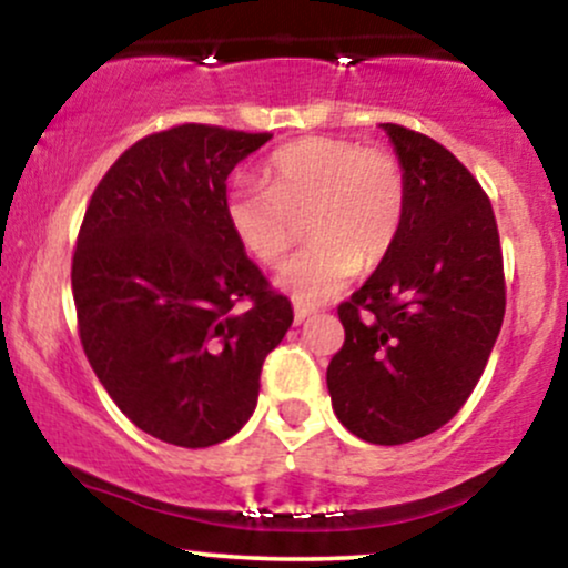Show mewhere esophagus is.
Masks as SVG:
<instances>
[{"label": "esophagus", "instance_id": "1", "mask_svg": "<svg viewBox=\"0 0 568 568\" xmlns=\"http://www.w3.org/2000/svg\"><path fill=\"white\" fill-rule=\"evenodd\" d=\"M310 315H312V310H310V306H302V304H296V310H293V321H296V323H304L306 317H310Z\"/></svg>", "mask_w": 568, "mask_h": 568}]
</instances>
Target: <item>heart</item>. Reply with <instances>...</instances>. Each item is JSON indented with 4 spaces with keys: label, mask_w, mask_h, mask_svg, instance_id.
Wrapping results in <instances>:
<instances>
[{
    "label": "heart",
    "mask_w": 568,
    "mask_h": 568,
    "mask_svg": "<svg viewBox=\"0 0 568 568\" xmlns=\"http://www.w3.org/2000/svg\"><path fill=\"white\" fill-rule=\"evenodd\" d=\"M408 181L387 149L312 135L280 146L262 171V186H234L224 213L251 258L280 266L293 245H312L280 272V288L298 304L336 296L363 266H376L400 237Z\"/></svg>",
    "instance_id": "obj_1"
}]
</instances>
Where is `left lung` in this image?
Instances as JSON below:
<instances>
[{"label":"left lung","mask_w":568,"mask_h":568,"mask_svg":"<svg viewBox=\"0 0 568 568\" xmlns=\"http://www.w3.org/2000/svg\"><path fill=\"white\" fill-rule=\"evenodd\" d=\"M408 181L400 237L338 304L328 393L357 438L397 446L440 429L484 374L505 317L491 200L438 141L384 122Z\"/></svg>","instance_id":"left-lung-1"}]
</instances>
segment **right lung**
Masks as SVG:
<instances>
[{
  "mask_svg": "<svg viewBox=\"0 0 568 568\" xmlns=\"http://www.w3.org/2000/svg\"><path fill=\"white\" fill-rule=\"evenodd\" d=\"M272 133L175 125L135 141L95 186L71 258L90 366L135 427L207 448L251 419L293 323L226 224V175Z\"/></svg>",
  "mask_w": 568,
  "mask_h": 568,
  "instance_id": "obj_1",
  "label": "right lung"
}]
</instances>
